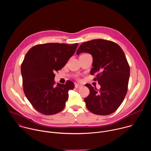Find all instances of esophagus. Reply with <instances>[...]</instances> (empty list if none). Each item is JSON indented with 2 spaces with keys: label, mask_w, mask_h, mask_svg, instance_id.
<instances>
[{
  "label": "esophagus",
  "mask_w": 151,
  "mask_h": 151,
  "mask_svg": "<svg viewBox=\"0 0 151 151\" xmlns=\"http://www.w3.org/2000/svg\"><path fill=\"white\" fill-rule=\"evenodd\" d=\"M83 87V85H80V84H78V83H76V84H75V88H82Z\"/></svg>",
  "instance_id": "34e87169"
}]
</instances>
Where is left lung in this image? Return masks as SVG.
Segmentation results:
<instances>
[{
  "label": "left lung",
  "instance_id": "1",
  "mask_svg": "<svg viewBox=\"0 0 151 151\" xmlns=\"http://www.w3.org/2000/svg\"><path fill=\"white\" fill-rule=\"evenodd\" d=\"M88 52L93 58L91 75L101 87L97 90L87 84L90 94L84 99L86 106L92 113L100 115L115 112L122 103L128 90L130 69L125 54L115 42L93 39L82 43L76 51L79 55Z\"/></svg>",
  "mask_w": 151,
  "mask_h": 151
}]
</instances>
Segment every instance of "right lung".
<instances>
[{
	"label": "right lung",
	"mask_w": 151,
	"mask_h": 151,
	"mask_svg": "<svg viewBox=\"0 0 151 151\" xmlns=\"http://www.w3.org/2000/svg\"><path fill=\"white\" fill-rule=\"evenodd\" d=\"M78 45L59 43L39 44L26 54L21 66L23 91L33 107L42 114L54 115L65 107L68 91L75 85L70 81L65 84H56L54 73L67 63Z\"/></svg>",
	"instance_id": "add662e5"
}]
</instances>
